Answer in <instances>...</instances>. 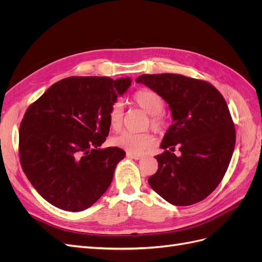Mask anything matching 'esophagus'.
I'll return each instance as SVG.
<instances>
[{
  "label": "esophagus",
  "instance_id": "34e87169",
  "mask_svg": "<svg viewBox=\"0 0 262 262\" xmlns=\"http://www.w3.org/2000/svg\"><path fill=\"white\" fill-rule=\"evenodd\" d=\"M126 156H128L129 158H132V160H136V161L141 160V158H142L141 155H139V154H133V153H130V152L126 153Z\"/></svg>",
  "mask_w": 262,
  "mask_h": 262
}]
</instances>
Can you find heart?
Instances as JSON below:
<instances>
[{"instance_id":"1","label":"heart","mask_w":262,"mask_h":262,"mask_svg":"<svg viewBox=\"0 0 262 262\" xmlns=\"http://www.w3.org/2000/svg\"><path fill=\"white\" fill-rule=\"evenodd\" d=\"M132 99L136 104L147 113L149 125L156 132H163L168 125L167 117L164 114V101L157 93L141 89L134 92ZM108 120L110 128L117 131L121 128L123 121V105L121 101H115L108 112ZM155 143L154 137L149 132L134 133L130 131H123L113 139V144L125 149L126 152L139 154L150 148Z\"/></svg>"}]
</instances>
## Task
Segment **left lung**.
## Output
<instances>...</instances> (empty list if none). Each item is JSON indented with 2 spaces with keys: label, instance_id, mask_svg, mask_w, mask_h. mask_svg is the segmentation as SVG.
Listing matches in <instances>:
<instances>
[{
  "label": "left lung",
  "instance_id": "left-lung-1",
  "mask_svg": "<svg viewBox=\"0 0 262 262\" xmlns=\"http://www.w3.org/2000/svg\"><path fill=\"white\" fill-rule=\"evenodd\" d=\"M142 83L167 102L172 124L155 156L156 173L148 184L173 205L205 199L223 179L232 160L236 132L222 94L208 82L180 74H143ZM177 146L181 155L172 152Z\"/></svg>",
  "mask_w": 262,
  "mask_h": 262
}]
</instances>
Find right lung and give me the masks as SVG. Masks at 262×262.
<instances>
[{
  "label": "right lung",
  "mask_w": 262,
  "mask_h": 262,
  "mask_svg": "<svg viewBox=\"0 0 262 262\" xmlns=\"http://www.w3.org/2000/svg\"><path fill=\"white\" fill-rule=\"evenodd\" d=\"M131 82L130 77H68L27 109L19 126L21 168L54 207L86 210L112 184L125 152L100 146L109 134V109Z\"/></svg>",
  "instance_id": "obj_1"
}]
</instances>
